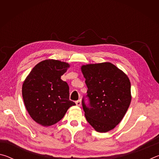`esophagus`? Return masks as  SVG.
<instances>
[{
    "label": "esophagus",
    "mask_w": 159,
    "mask_h": 159,
    "mask_svg": "<svg viewBox=\"0 0 159 159\" xmlns=\"http://www.w3.org/2000/svg\"><path fill=\"white\" fill-rule=\"evenodd\" d=\"M76 104L77 106H80V105H81V101H80V99H79V100L76 101Z\"/></svg>",
    "instance_id": "1"
}]
</instances>
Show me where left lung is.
Listing matches in <instances>:
<instances>
[{
    "mask_svg": "<svg viewBox=\"0 0 159 159\" xmlns=\"http://www.w3.org/2000/svg\"><path fill=\"white\" fill-rule=\"evenodd\" d=\"M87 95L82 99L87 121L95 130L106 133L114 129L123 119L131 101L128 77L109 62L81 66ZM89 103L86 104L84 98Z\"/></svg>",
    "mask_w": 159,
    "mask_h": 159,
    "instance_id": "1",
    "label": "left lung"
}]
</instances>
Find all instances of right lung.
<instances>
[{"label":"right lung","mask_w":159,"mask_h":159,"mask_svg":"<svg viewBox=\"0 0 159 159\" xmlns=\"http://www.w3.org/2000/svg\"><path fill=\"white\" fill-rule=\"evenodd\" d=\"M69 64L46 60L36 64L22 85V97L30 116L39 124L50 126L64 117L70 107L69 87L61 79Z\"/></svg>","instance_id":"1"}]
</instances>
